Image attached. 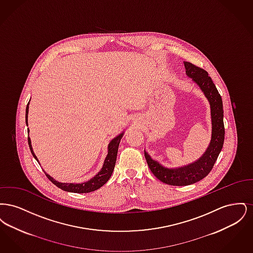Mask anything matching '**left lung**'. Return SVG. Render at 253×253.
Wrapping results in <instances>:
<instances>
[{
    "mask_svg": "<svg viewBox=\"0 0 253 253\" xmlns=\"http://www.w3.org/2000/svg\"><path fill=\"white\" fill-rule=\"evenodd\" d=\"M184 66L186 69V75L200 88L210 103L211 138L202 157L192 164L180 168H166L158 161L153 159L144 151L148 166L155 176L163 183L172 186L191 185L206 177L216 161L217 157L223 148L225 138L223 102L215 85L204 69L199 68L188 61H184Z\"/></svg>",
    "mask_w": 253,
    "mask_h": 253,
    "instance_id": "obj_1",
    "label": "left lung"
}]
</instances>
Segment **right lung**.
I'll list each match as a JSON object with an SVG mask.
<instances>
[{"label":"right lung","instance_id":"add662e5","mask_svg":"<svg viewBox=\"0 0 253 253\" xmlns=\"http://www.w3.org/2000/svg\"><path fill=\"white\" fill-rule=\"evenodd\" d=\"M28 109H29V102L26 106L25 110V123L26 126H28ZM27 132L29 134V129H27ZM124 134V131L121 132L119 135H117L116 137H114L108 144V154L105 157V160L103 162V166L101 169L98 171V173L96 174L93 178H91L90 180L86 181L84 183H80V184H75V183H61L58 180H55L52 176H50L48 173L45 174L48 177L49 180L51 181L54 185H56L58 188H60L61 190L65 191V192H70V193H86L94 192L96 190H98L100 187H102L107 181L110 179L113 170L116 165V160H117V156H118V150H119V145L121 142V138ZM28 145L31 151V154L33 155V157H35L37 161L38 157H36L32 145H31V139L28 136Z\"/></svg>","mask_w":253,"mask_h":253}]
</instances>
